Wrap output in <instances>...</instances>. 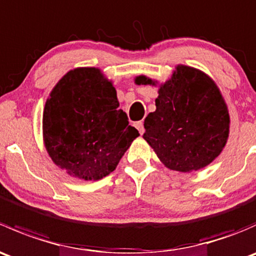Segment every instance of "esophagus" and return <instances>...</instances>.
Here are the masks:
<instances>
[{
	"label": "esophagus",
	"instance_id": "34e87169",
	"mask_svg": "<svg viewBox=\"0 0 256 256\" xmlns=\"http://www.w3.org/2000/svg\"><path fill=\"white\" fill-rule=\"evenodd\" d=\"M135 128H138V131L140 132V135H142V134H144V124L141 122V121H138V122H135Z\"/></svg>",
	"mask_w": 256,
	"mask_h": 256
}]
</instances>
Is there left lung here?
I'll return each mask as SVG.
<instances>
[{
    "label": "left lung",
    "mask_w": 256,
    "mask_h": 256,
    "mask_svg": "<svg viewBox=\"0 0 256 256\" xmlns=\"http://www.w3.org/2000/svg\"><path fill=\"white\" fill-rule=\"evenodd\" d=\"M138 85H154L146 76ZM229 118L220 90L210 76L188 66H176L158 88L156 110L144 118V138L170 170L204 168L220 154L228 141Z\"/></svg>",
    "instance_id": "obj_1"
}]
</instances>
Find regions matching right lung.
Returning <instances> with one entry per match:
<instances>
[{
    "instance_id": "1",
    "label": "right lung",
    "mask_w": 256,
    "mask_h": 256,
    "mask_svg": "<svg viewBox=\"0 0 256 256\" xmlns=\"http://www.w3.org/2000/svg\"><path fill=\"white\" fill-rule=\"evenodd\" d=\"M138 135L118 108L112 82L99 68L69 70L46 102V150L69 176L84 180L106 177Z\"/></svg>"
}]
</instances>
